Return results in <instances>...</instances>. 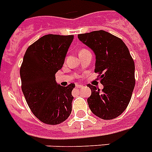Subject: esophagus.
<instances>
[{
  "label": "esophagus",
  "mask_w": 152,
  "mask_h": 152,
  "mask_svg": "<svg viewBox=\"0 0 152 152\" xmlns=\"http://www.w3.org/2000/svg\"><path fill=\"white\" fill-rule=\"evenodd\" d=\"M76 87H77V88H82V85H81V84L77 83V84H76Z\"/></svg>",
  "instance_id": "34e87169"
}]
</instances>
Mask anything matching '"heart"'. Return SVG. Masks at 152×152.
Masks as SVG:
<instances>
[{"label": "heart", "mask_w": 152, "mask_h": 152, "mask_svg": "<svg viewBox=\"0 0 152 152\" xmlns=\"http://www.w3.org/2000/svg\"><path fill=\"white\" fill-rule=\"evenodd\" d=\"M83 50H86V49H82V50H81V51H83ZM81 51H80V52H81Z\"/></svg>", "instance_id": "obj_1"}]
</instances>
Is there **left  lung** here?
<instances>
[{
    "label": "left lung",
    "instance_id": "1",
    "mask_svg": "<svg viewBox=\"0 0 152 152\" xmlns=\"http://www.w3.org/2000/svg\"><path fill=\"white\" fill-rule=\"evenodd\" d=\"M96 55L95 72L99 73L104 88L88 85L91 111L104 120L119 116L130 101L135 86V65L126 44L115 35L96 30L77 35Z\"/></svg>",
    "mask_w": 152,
    "mask_h": 152
}]
</instances>
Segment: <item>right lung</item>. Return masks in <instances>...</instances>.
I'll return each mask as SVG.
<instances>
[{
  "label": "right lung",
  "mask_w": 152,
  "mask_h": 152,
  "mask_svg": "<svg viewBox=\"0 0 152 152\" xmlns=\"http://www.w3.org/2000/svg\"><path fill=\"white\" fill-rule=\"evenodd\" d=\"M73 39V35H45L28 47L23 56L22 91L33 114L45 124L64 122L72 110L75 85L59 86L55 75L64 65Z\"/></svg>",
  "instance_id": "right-lung-1"
}]
</instances>
